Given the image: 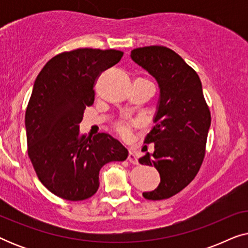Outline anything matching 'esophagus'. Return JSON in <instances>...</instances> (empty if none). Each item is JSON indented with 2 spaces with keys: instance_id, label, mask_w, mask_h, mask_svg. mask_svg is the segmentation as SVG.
<instances>
[{
  "instance_id": "esophagus-1",
  "label": "esophagus",
  "mask_w": 248,
  "mask_h": 248,
  "mask_svg": "<svg viewBox=\"0 0 248 248\" xmlns=\"http://www.w3.org/2000/svg\"><path fill=\"white\" fill-rule=\"evenodd\" d=\"M127 160L131 162V164H138V158H137V155H135L134 151H131L128 152V157H127Z\"/></svg>"
}]
</instances>
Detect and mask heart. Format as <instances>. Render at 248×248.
<instances>
[{
	"label": "heart",
	"instance_id": "heart-1",
	"mask_svg": "<svg viewBox=\"0 0 248 248\" xmlns=\"http://www.w3.org/2000/svg\"><path fill=\"white\" fill-rule=\"evenodd\" d=\"M130 130H131V126L128 124L118 123L116 125V131L122 135V137H127V135L130 134Z\"/></svg>",
	"mask_w": 248,
	"mask_h": 248
}]
</instances>
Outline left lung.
I'll return each instance as SVG.
<instances>
[{"label":"left lung","mask_w":248,"mask_h":248,"mask_svg":"<svg viewBox=\"0 0 248 248\" xmlns=\"http://www.w3.org/2000/svg\"><path fill=\"white\" fill-rule=\"evenodd\" d=\"M131 59L154 77L159 87L155 126L144 139L145 143H154L155 151L147 152L139 162L154 166L160 183L142 195L154 201L168 199L198 174L204 158L211 115L198 73L174 50L164 46L141 47L132 50Z\"/></svg>","instance_id":"left-lung-1"}]
</instances>
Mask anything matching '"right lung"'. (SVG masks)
<instances>
[{"label": "right lung", "instance_id": "add662e5", "mask_svg": "<svg viewBox=\"0 0 248 248\" xmlns=\"http://www.w3.org/2000/svg\"><path fill=\"white\" fill-rule=\"evenodd\" d=\"M122 56L116 49L79 48L54 56L36 78L25 116L28 155L39 181L59 198H91L101 167L127 158V149L111 135L86 138L79 130L93 104L97 78Z\"/></svg>", "mask_w": 248, "mask_h": 248}]
</instances>
